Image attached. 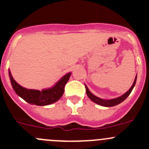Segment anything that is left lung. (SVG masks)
I'll use <instances>...</instances> for the list:
<instances>
[{
  "label": "left lung",
  "instance_id": "obj_1",
  "mask_svg": "<svg viewBox=\"0 0 149 149\" xmlns=\"http://www.w3.org/2000/svg\"><path fill=\"white\" fill-rule=\"evenodd\" d=\"M136 81H137V76H136L135 79H134V83H133L132 86L130 87V89H129V90L126 92V93H124L123 95L118 97V98H113V99L105 100V99H102V98H98V97L95 96V95H93V94L89 90L88 87L85 85L86 93H87V96L89 97V98H90L91 101H93V102H95V104H99V105H101V106H103V107H114V106H116V105H118V104H120L121 102H123V101H124V100L126 99V98H127L129 95H130L131 92L132 91L133 88H134V85H135Z\"/></svg>",
  "mask_w": 149,
  "mask_h": 149
}]
</instances>
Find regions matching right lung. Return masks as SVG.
Listing matches in <instances>:
<instances>
[{
  "instance_id": "1",
  "label": "right lung",
  "mask_w": 149,
  "mask_h": 149,
  "mask_svg": "<svg viewBox=\"0 0 149 149\" xmlns=\"http://www.w3.org/2000/svg\"><path fill=\"white\" fill-rule=\"evenodd\" d=\"M11 84L17 95L30 104H35L37 106H45L57 101L62 96L65 91V86L70 77L71 73H68L56 83L54 87L45 89L42 91L37 90H30L20 86L16 82L9 70Z\"/></svg>"
}]
</instances>
